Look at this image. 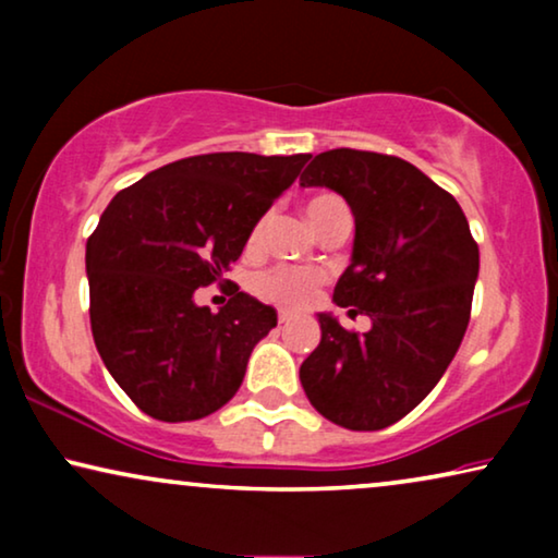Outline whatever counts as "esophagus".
Returning <instances> with one entry per match:
<instances>
[{"label": "esophagus", "mask_w": 558, "mask_h": 558, "mask_svg": "<svg viewBox=\"0 0 558 558\" xmlns=\"http://www.w3.org/2000/svg\"><path fill=\"white\" fill-rule=\"evenodd\" d=\"M294 315L289 310H279V323H289V319H292Z\"/></svg>", "instance_id": "1"}]
</instances>
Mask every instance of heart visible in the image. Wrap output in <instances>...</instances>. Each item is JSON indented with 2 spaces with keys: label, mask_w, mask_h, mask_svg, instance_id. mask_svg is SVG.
Wrapping results in <instances>:
<instances>
[{
  "label": "heart",
  "mask_w": 558,
  "mask_h": 558,
  "mask_svg": "<svg viewBox=\"0 0 558 558\" xmlns=\"http://www.w3.org/2000/svg\"><path fill=\"white\" fill-rule=\"evenodd\" d=\"M345 208V203L338 195L319 193L312 195L304 210L312 226L319 223V218H325L330 210ZM264 231V220H258L251 231V241H258V235ZM323 284V274L315 269H296V266H274V269L258 274L254 279V292L264 300L274 304H284V307H302L307 304L315 292Z\"/></svg>",
  "instance_id": "b5f03b06"
}]
</instances>
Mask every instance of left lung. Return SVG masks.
I'll use <instances>...</instances> for the list:
<instances>
[{"mask_svg":"<svg viewBox=\"0 0 558 558\" xmlns=\"http://www.w3.org/2000/svg\"><path fill=\"white\" fill-rule=\"evenodd\" d=\"M300 185L330 187L353 210V256L332 300L371 317L361 335L319 312L323 338L302 363V388L332 424L386 429L429 396L460 348L477 243L460 203L407 159L330 149L312 159Z\"/></svg>","mask_w":558,"mask_h":558,"instance_id":"1","label":"left lung"}]
</instances>
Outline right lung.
<instances>
[{
	"label": "right lung",
	"instance_id": "right-lung-1",
	"mask_svg": "<svg viewBox=\"0 0 558 558\" xmlns=\"http://www.w3.org/2000/svg\"><path fill=\"white\" fill-rule=\"evenodd\" d=\"M310 155L216 151L144 174L104 210L86 243L90 330L113 380L159 422H195L241 388L277 310L233 287L226 307L195 304L223 279Z\"/></svg>",
	"mask_w": 558,
	"mask_h": 558
}]
</instances>
